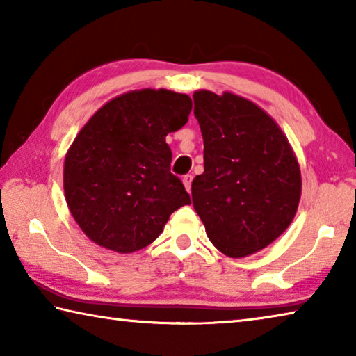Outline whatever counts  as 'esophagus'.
<instances>
[{
  "label": "esophagus",
  "mask_w": 356,
  "mask_h": 356,
  "mask_svg": "<svg viewBox=\"0 0 356 356\" xmlns=\"http://www.w3.org/2000/svg\"><path fill=\"white\" fill-rule=\"evenodd\" d=\"M191 180H193L191 174H186V176L182 177V182H184V186H185L186 191H191Z\"/></svg>",
  "instance_id": "esophagus-1"
}]
</instances>
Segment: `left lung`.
Listing matches in <instances>:
<instances>
[{"label": "left lung", "instance_id": "1", "mask_svg": "<svg viewBox=\"0 0 356 356\" xmlns=\"http://www.w3.org/2000/svg\"><path fill=\"white\" fill-rule=\"evenodd\" d=\"M193 100L204 140L193 207L221 252L250 256L292 222L301 195L298 161L278 124L252 102L210 91Z\"/></svg>", "mask_w": 356, "mask_h": 356}]
</instances>
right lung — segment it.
I'll return each mask as SVG.
<instances>
[{"label": "right lung", "instance_id": "1", "mask_svg": "<svg viewBox=\"0 0 356 356\" xmlns=\"http://www.w3.org/2000/svg\"><path fill=\"white\" fill-rule=\"evenodd\" d=\"M190 111L186 94L131 91L102 106L76 135L64 161L65 201L92 242L138 251L160 236L174 210L190 204L166 144Z\"/></svg>", "mask_w": 356, "mask_h": 356}]
</instances>
